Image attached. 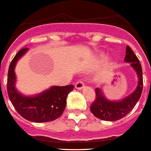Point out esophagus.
Instances as JSON below:
<instances>
[{
	"instance_id": "1",
	"label": "esophagus",
	"mask_w": 151,
	"mask_h": 151,
	"mask_svg": "<svg viewBox=\"0 0 151 151\" xmlns=\"http://www.w3.org/2000/svg\"><path fill=\"white\" fill-rule=\"evenodd\" d=\"M75 87H76V89L81 90V89H83V88H84V84H83V83L81 80H79V81H77L76 83Z\"/></svg>"
}]
</instances>
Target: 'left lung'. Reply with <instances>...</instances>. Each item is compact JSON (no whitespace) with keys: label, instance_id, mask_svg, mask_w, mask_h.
<instances>
[{"label":"left lung","instance_id":"obj_1","mask_svg":"<svg viewBox=\"0 0 151 151\" xmlns=\"http://www.w3.org/2000/svg\"><path fill=\"white\" fill-rule=\"evenodd\" d=\"M124 61L130 63V67L136 71L138 80L137 86L131 94L119 101L109 100L104 96L102 89L96 88V99L91 104L90 110L96 117L102 121L114 122L122 119L134 109L142 95L143 88L142 69L137 57L129 46L126 47Z\"/></svg>","mask_w":151,"mask_h":151}]
</instances>
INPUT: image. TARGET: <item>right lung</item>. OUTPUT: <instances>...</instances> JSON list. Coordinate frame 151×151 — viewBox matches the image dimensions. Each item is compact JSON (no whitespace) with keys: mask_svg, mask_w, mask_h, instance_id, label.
<instances>
[{"mask_svg":"<svg viewBox=\"0 0 151 151\" xmlns=\"http://www.w3.org/2000/svg\"><path fill=\"white\" fill-rule=\"evenodd\" d=\"M27 47L20 50L12 60L8 71L7 92L9 98L23 118L33 122H51L59 118L66 108L67 97L74 86H52L41 93L35 96H25L16 88L15 66L18 59L22 57L27 50Z\"/></svg>","mask_w":151,"mask_h":151,"instance_id":"right-lung-1","label":"right lung"}]
</instances>
